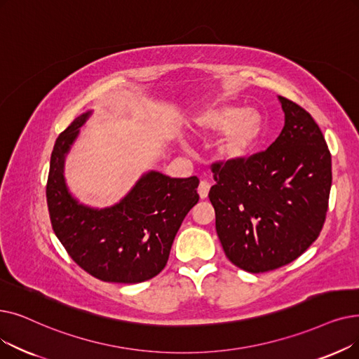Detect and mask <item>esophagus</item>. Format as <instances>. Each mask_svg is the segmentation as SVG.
Listing matches in <instances>:
<instances>
[{
  "mask_svg": "<svg viewBox=\"0 0 359 359\" xmlns=\"http://www.w3.org/2000/svg\"><path fill=\"white\" fill-rule=\"evenodd\" d=\"M210 188H211V184H210V182H207V180H202V182L199 183V186H198V194H199V196H201L202 199L208 196Z\"/></svg>",
  "mask_w": 359,
  "mask_h": 359,
  "instance_id": "obj_1",
  "label": "esophagus"
}]
</instances>
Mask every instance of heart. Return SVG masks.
<instances>
[{
	"label": "heart",
	"instance_id": "heart-1",
	"mask_svg": "<svg viewBox=\"0 0 359 359\" xmlns=\"http://www.w3.org/2000/svg\"><path fill=\"white\" fill-rule=\"evenodd\" d=\"M201 135L224 133L217 144V152L224 161H239L259 142L264 130V117L257 108L222 102L202 110L195 120Z\"/></svg>",
	"mask_w": 359,
	"mask_h": 359
}]
</instances>
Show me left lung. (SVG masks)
I'll use <instances>...</instances> for the list:
<instances>
[{
    "instance_id": "left-lung-1",
    "label": "left lung",
    "mask_w": 359,
    "mask_h": 359,
    "mask_svg": "<svg viewBox=\"0 0 359 359\" xmlns=\"http://www.w3.org/2000/svg\"><path fill=\"white\" fill-rule=\"evenodd\" d=\"M285 126L266 149L211 164L215 230L231 264L266 273L301 257L329 210L332 155L308 111L278 97Z\"/></svg>"
}]
</instances>
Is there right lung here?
Wrapping results in <instances>:
<instances>
[{
    "mask_svg": "<svg viewBox=\"0 0 359 359\" xmlns=\"http://www.w3.org/2000/svg\"><path fill=\"white\" fill-rule=\"evenodd\" d=\"M90 111L57 137L46 182L55 236L82 270L102 282L141 283L161 273L183 218L199 201V179L149 171L117 205L93 210L67 192L65 155Z\"/></svg>",
    "mask_w": 359,
    "mask_h": 359,
    "instance_id": "add662e5",
    "label": "right lung"
}]
</instances>
